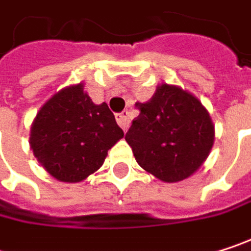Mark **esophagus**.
<instances>
[{"mask_svg":"<svg viewBox=\"0 0 251 251\" xmlns=\"http://www.w3.org/2000/svg\"><path fill=\"white\" fill-rule=\"evenodd\" d=\"M116 121H118L119 126H121L124 130H126V129H127V126H129V115H127V112L118 113V115H116Z\"/></svg>","mask_w":251,"mask_h":251,"instance_id":"1","label":"esophagus"}]
</instances>
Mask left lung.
<instances>
[{
	"instance_id": "8db88e82",
	"label": "left lung",
	"mask_w": 251,
	"mask_h": 251,
	"mask_svg": "<svg viewBox=\"0 0 251 251\" xmlns=\"http://www.w3.org/2000/svg\"><path fill=\"white\" fill-rule=\"evenodd\" d=\"M126 132L136 163L157 178L175 183L193 175L208 158L215 130L208 110L189 91L157 87Z\"/></svg>"
}]
</instances>
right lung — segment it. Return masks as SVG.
<instances>
[{
    "label": "right lung",
    "mask_w": 251,
    "mask_h": 251,
    "mask_svg": "<svg viewBox=\"0 0 251 251\" xmlns=\"http://www.w3.org/2000/svg\"><path fill=\"white\" fill-rule=\"evenodd\" d=\"M124 138L106 103L94 104L84 85L53 94L37 112L30 148L40 166L59 181L76 183L97 172L107 151Z\"/></svg>",
    "instance_id": "right-lung-1"
}]
</instances>
